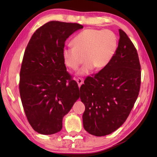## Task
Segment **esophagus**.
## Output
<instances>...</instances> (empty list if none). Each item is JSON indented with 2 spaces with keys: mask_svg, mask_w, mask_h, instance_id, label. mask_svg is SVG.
<instances>
[{
  "mask_svg": "<svg viewBox=\"0 0 157 157\" xmlns=\"http://www.w3.org/2000/svg\"><path fill=\"white\" fill-rule=\"evenodd\" d=\"M76 82H77L78 84L79 87H80L81 85L83 83V80L81 78H78L76 79Z\"/></svg>",
  "mask_w": 157,
  "mask_h": 157,
  "instance_id": "esophagus-1",
  "label": "esophagus"
}]
</instances>
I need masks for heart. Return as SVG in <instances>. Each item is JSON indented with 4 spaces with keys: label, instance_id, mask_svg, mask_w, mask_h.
<instances>
[{
    "label": "heart",
    "instance_id": "obj_1",
    "mask_svg": "<svg viewBox=\"0 0 157 157\" xmlns=\"http://www.w3.org/2000/svg\"><path fill=\"white\" fill-rule=\"evenodd\" d=\"M72 43L74 46H65L62 56L67 67L77 70L85 59L86 62L78 71L79 75H86L94 67L101 70L108 66L116 53L118 39L109 30L88 29L79 32Z\"/></svg>",
    "mask_w": 157,
    "mask_h": 157
}]
</instances>
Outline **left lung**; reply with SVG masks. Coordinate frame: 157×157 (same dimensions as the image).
I'll return each mask as SVG.
<instances>
[{
	"label": "left lung",
	"instance_id": "obj_1",
	"mask_svg": "<svg viewBox=\"0 0 157 157\" xmlns=\"http://www.w3.org/2000/svg\"><path fill=\"white\" fill-rule=\"evenodd\" d=\"M118 46L112 60L80 87L85 105L83 127L90 134L104 136L120 127L132 109L141 86V65L136 49L119 29Z\"/></svg>",
	"mask_w": 157,
	"mask_h": 157
}]
</instances>
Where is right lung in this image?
Returning <instances> with one entry per match:
<instances>
[{
	"instance_id": "obj_1",
	"label": "right lung",
	"mask_w": 157,
	"mask_h": 157,
	"mask_svg": "<svg viewBox=\"0 0 157 157\" xmlns=\"http://www.w3.org/2000/svg\"><path fill=\"white\" fill-rule=\"evenodd\" d=\"M78 23L52 21L32 35L20 73V94L25 113L36 132L51 135L79 98L76 81L66 69L62 51L67 39L83 29Z\"/></svg>"
}]
</instances>
